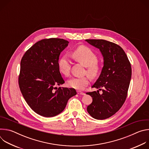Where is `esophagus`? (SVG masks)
Returning a JSON list of instances; mask_svg holds the SVG:
<instances>
[{
	"mask_svg": "<svg viewBox=\"0 0 149 149\" xmlns=\"http://www.w3.org/2000/svg\"><path fill=\"white\" fill-rule=\"evenodd\" d=\"M77 94H79V95H85V93H84L81 92V91H77Z\"/></svg>",
	"mask_w": 149,
	"mask_h": 149,
	"instance_id": "esophagus-1",
	"label": "esophagus"
}]
</instances>
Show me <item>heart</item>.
Segmentation results:
<instances>
[{
  "mask_svg": "<svg viewBox=\"0 0 149 149\" xmlns=\"http://www.w3.org/2000/svg\"><path fill=\"white\" fill-rule=\"evenodd\" d=\"M72 57L77 62L86 67L85 73L91 78H97L100 74L101 67L97 63L98 58L95 52L86 46H79L75 49L72 54ZM58 70L61 74L68 77L70 74L71 64L67 55H63L58 62ZM90 83V77L88 75L82 77H74L68 81V86L78 90H82Z\"/></svg>",
  "mask_w": 149,
  "mask_h": 149,
  "instance_id": "obj_1",
  "label": "heart"
}]
</instances>
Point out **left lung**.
Instances as JSON below:
<instances>
[{
    "label": "left lung",
    "mask_w": 149,
    "mask_h": 149,
    "mask_svg": "<svg viewBox=\"0 0 149 149\" xmlns=\"http://www.w3.org/2000/svg\"><path fill=\"white\" fill-rule=\"evenodd\" d=\"M86 40L98 48L104 58L101 74L92 86L98 90L86 93L93 98L87 111L94 118L104 120L116 114L125 101L132 77L131 63L117 44L104 39ZM101 90L102 94L99 93Z\"/></svg>",
    "instance_id": "1"
}]
</instances>
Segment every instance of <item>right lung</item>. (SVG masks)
<instances>
[{
  "label": "right lung",
  "mask_w": 149,
  "mask_h": 149,
  "mask_svg": "<svg viewBox=\"0 0 149 149\" xmlns=\"http://www.w3.org/2000/svg\"><path fill=\"white\" fill-rule=\"evenodd\" d=\"M68 43L60 38L42 39L27 50L21 59L20 90L31 109L41 116L59 114L65 109L68 100L77 94L74 88L55 87L65 82L58 62Z\"/></svg>",
  "instance_id": "1"
}]
</instances>
